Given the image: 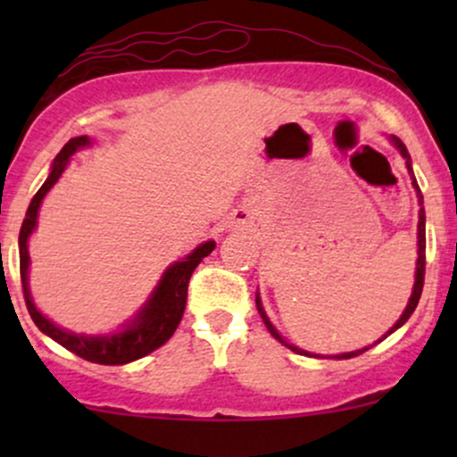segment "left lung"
I'll return each instance as SVG.
<instances>
[{"label": "left lung", "instance_id": "left-lung-1", "mask_svg": "<svg viewBox=\"0 0 457 457\" xmlns=\"http://www.w3.org/2000/svg\"><path fill=\"white\" fill-rule=\"evenodd\" d=\"M391 141L393 144H395V148L400 150V154L403 156V159H406V167H408V174H411V178H412V187L417 188V195H419V204H423V195H421V191H419V185H417V180H414V174H412V165H411V154H408V150H406V145L402 144L400 139L397 137H391ZM423 277H426V211H419V258H417V272H414V287H412V295H411V301H408V305H406V309H403V313H402V318L397 320L395 324H393L391 327V330L386 335H391L393 330H397L402 327L403 322H406L408 318L412 316V312L414 309H417V303H419V298H421V292H423ZM255 305H258V312H260V316H262V320H264V324H266V328L270 330V335L275 339H279V342L283 344V345H287V348L292 350V353H298V354H305V356H316V354H309V353H305V350H301V348H296V345H292V344H287L286 339H281V335L277 333V328L272 327L270 324V320L266 318V313H264V307H262V301H260V295H255ZM385 335V337H386ZM382 337V339H385ZM382 339H378V342H382ZM376 342V344H378ZM367 348H363V350H356V353H345V354H339L337 359H353V356H359V354H363Z\"/></svg>", "mask_w": 457, "mask_h": 457}]
</instances>
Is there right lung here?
<instances>
[{
	"instance_id": "1",
	"label": "right lung",
	"mask_w": 457,
	"mask_h": 457,
	"mask_svg": "<svg viewBox=\"0 0 457 457\" xmlns=\"http://www.w3.org/2000/svg\"><path fill=\"white\" fill-rule=\"evenodd\" d=\"M83 145H90V139L86 135L81 137H72L64 148L60 150V154L55 156L54 167H51V174L45 180V185L38 188L34 197H31L28 214H25L23 225H21L19 232V269H21V283H23V296L25 305L34 324L43 330L45 335H49L54 342L64 345L66 350L75 353L81 359L90 361V363L98 365H124L130 361H137L141 356L150 354L152 350L161 348L167 339L174 335V330L180 324L182 313H185L187 305V290H188V279H191L193 270L197 269V264L206 255L212 253L214 240L199 245L191 255H187L182 262H176L170 269L165 270V275L161 277L159 286L152 292L150 301L145 303L144 309L130 320L127 328L122 333L115 335H98V337H90V335H75L68 333V330L55 327L51 320H46L43 313L38 312L29 296V286H28V269H29V253H28V238L34 232L36 219H38V208L43 197L46 195L51 187L55 185L57 178L62 176V171L66 170L68 159L79 148Z\"/></svg>"
}]
</instances>
